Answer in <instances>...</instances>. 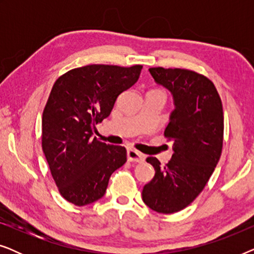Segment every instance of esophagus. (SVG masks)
Instances as JSON below:
<instances>
[{"instance_id":"34e87169","label":"esophagus","mask_w":254,"mask_h":254,"mask_svg":"<svg viewBox=\"0 0 254 254\" xmlns=\"http://www.w3.org/2000/svg\"><path fill=\"white\" fill-rule=\"evenodd\" d=\"M127 158L129 162L142 163V162H144L145 156L143 154H141V152L134 150V149H129V150L127 151Z\"/></svg>"}]
</instances>
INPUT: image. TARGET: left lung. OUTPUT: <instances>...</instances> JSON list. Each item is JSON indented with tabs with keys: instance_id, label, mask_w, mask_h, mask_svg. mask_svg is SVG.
I'll return each instance as SVG.
<instances>
[{
	"instance_id": "1",
	"label": "left lung",
	"mask_w": 254,
	"mask_h": 254,
	"mask_svg": "<svg viewBox=\"0 0 254 254\" xmlns=\"http://www.w3.org/2000/svg\"><path fill=\"white\" fill-rule=\"evenodd\" d=\"M149 71L175 98L176 109L164 130L168 141H173V155L165 165L156 157L147 158L155 177L143 187L142 199L157 213L173 214L196 199L220 161L223 106L214 83L202 74L163 67Z\"/></svg>"
}]
</instances>
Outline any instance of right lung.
Segmentation results:
<instances>
[{
    "label": "right lung",
    "instance_id": "obj_1",
    "mask_svg": "<svg viewBox=\"0 0 254 254\" xmlns=\"http://www.w3.org/2000/svg\"><path fill=\"white\" fill-rule=\"evenodd\" d=\"M141 64H89L55 81L43 112L41 147L58 190L75 206L104 196L112 173L127 161L126 148L93 137L121 92L140 77Z\"/></svg>",
    "mask_w": 254,
    "mask_h": 254
}]
</instances>
